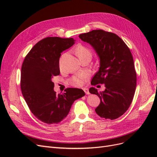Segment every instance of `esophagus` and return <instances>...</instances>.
Here are the masks:
<instances>
[{
  "instance_id": "34e87169",
  "label": "esophagus",
  "mask_w": 157,
  "mask_h": 157,
  "mask_svg": "<svg viewBox=\"0 0 157 157\" xmlns=\"http://www.w3.org/2000/svg\"><path fill=\"white\" fill-rule=\"evenodd\" d=\"M83 90H84V92H85V93H86V94H87V95L90 94V92H89V90H88V88H84Z\"/></svg>"
}]
</instances>
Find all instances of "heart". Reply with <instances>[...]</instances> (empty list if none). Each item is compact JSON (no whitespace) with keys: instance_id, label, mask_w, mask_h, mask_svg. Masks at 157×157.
Returning a JSON list of instances; mask_svg holds the SVG:
<instances>
[{"instance_id":"heart-1","label":"heart","mask_w":157,"mask_h":157,"mask_svg":"<svg viewBox=\"0 0 157 157\" xmlns=\"http://www.w3.org/2000/svg\"><path fill=\"white\" fill-rule=\"evenodd\" d=\"M75 52L79 59H81L84 57L90 56L92 57V52L86 46L83 45H78L75 48ZM88 78V75H81L78 77H73L69 80L70 84L75 86H80L83 84V81Z\"/></svg>"}]
</instances>
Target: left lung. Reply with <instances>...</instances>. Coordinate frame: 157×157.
<instances>
[{
  "label": "left lung",
  "instance_id": "8db88e82",
  "mask_svg": "<svg viewBox=\"0 0 157 157\" xmlns=\"http://www.w3.org/2000/svg\"><path fill=\"white\" fill-rule=\"evenodd\" d=\"M78 36L92 45L99 58V69L91 84H105V89L103 92L94 87L89 89L100 99L95 111L101 118L116 119L129 108L136 91L137 75L131 52L119 36L111 32L93 30Z\"/></svg>",
  "mask_w": 157,
  "mask_h": 157
}]
</instances>
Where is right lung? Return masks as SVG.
Returning <instances> with one entry per match:
<instances>
[{
	"label": "right lung",
	"instance_id": "right-lung-1",
	"mask_svg": "<svg viewBox=\"0 0 157 157\" xmlns=\"http://www.w3.org/2000/svg\"><path fill=\"white\" fill-rule=\"evenodd\" d=\"M75 43L73 38L46 37L33 47L21 66L20 86L32 113L46 124H58L67 117L71 105L85 95L82 89L69 88L56 94L52 78L60 73L61 53Z\"/></svg>",
	"mask_w": 157,
	"mask_h": 157
}]
</instances>
